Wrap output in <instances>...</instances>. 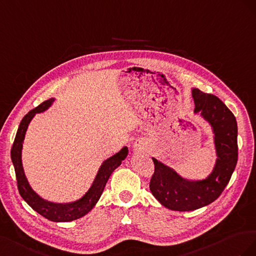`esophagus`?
<instances>
[{
    "instance_id": "obj_1",
    "label": "esophagus",
    "mask_w": 256,
    "mask_h": 256,
    "mask_svg": "<svg viewBox=\"0 0 256 256\" xmlns=\"http://www.w3.org/2000/svg\"><path fill=\"white\" fill-rule=\"evenodd\" d=\"M133 147H134V150L137 151V152L144 151V150H147V148H148V144H147V142H144L142 140H138L134 142Z\"/></svg>"
}]
</instances>
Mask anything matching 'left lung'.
<instances>
[{
  "label": "left lung",
  "mask_w": 256,
  "mask_h": 256,
  "mask_svg": "<svg viewBox=\"0 0 256 256\" xmlns=\"http://www.w3.org/2000/svg\"><path fill=\"white\" fill-rule=\"evenodd\" d=\"M192 96L195 114L200 112L212 126L218 158L207 179L192 181L182 178L170 166L152 158L154 172L150 179V191L164 207L174 211H191L214 202L230 182L238 160L235 116L212 94L193 89Z\"/></svg>",
  "instance_id": "obj_1"
}]
</instances>
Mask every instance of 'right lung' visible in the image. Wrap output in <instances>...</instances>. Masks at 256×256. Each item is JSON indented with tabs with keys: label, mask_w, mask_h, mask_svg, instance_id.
I'll return each mask as SVG.
<instances>
[{
	"label": "right lung",
	"mask_w": 256,
	"mask_h": 256,
	"mask_svg": "<svg viewBox=\"0 0 256 256\" xmlns=\"http://www.w3.org/2000/svg\"><path fill=\"white\" fill-rule=\"evenodd\" d=\"M52 102L54 98L42 102L40 105L32 109V110L28 112L24 116V119L20 122L16 137H14V140L10 150V156L14 167V172H16L18 191L21 197L26 202L28 205L33 210H35L36 212L40 214L44 218H48L50 221L70 222L86 216L94 206H96V204L98 202L102 193L104 191L109 177H110V174L116 167L121 165L122 160L126 158L128 150V147H124L118 153H116L112 158H107L105 162L102 164L93 184L89 188V191H88L80 200L70 204H54L40 198V197L31 188L24 176L22 162H21V150H22V142L24 140V135L28 126V123H30L35 114L46 110Z\"/></svg>",
	"instance_id": "1"
}]
</instances>
